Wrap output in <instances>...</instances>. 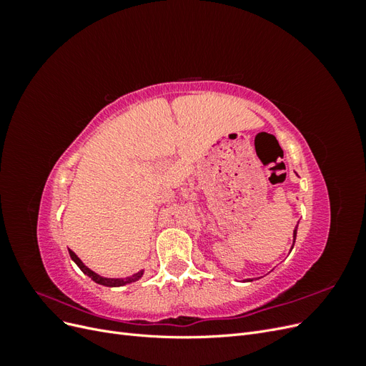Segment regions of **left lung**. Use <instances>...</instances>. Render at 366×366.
Listing matches in <instances>:
<instances>
[{"label": "left lung", "instance_id": "8db88e82", "mask_svg": "<svg viewBox=\"0 0 366 366\" xmlns=\"http://www.w3.org/2000/svg\"><path fill=\"white\" fill-rule=\"evenodd\" d=\"M296 229H297V226H296ZM296 229L293 230V244H295V239H296Z\"/></svg>", "mask_w": 366, "mask_h": 366}]
</instances>
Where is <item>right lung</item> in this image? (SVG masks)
Returning <instances> with one entry per match:
<instances>
[{"label": "right lung", "mask_w": 366, "mask_h": 366, "mask_svg": "<svg viewBox=\"0 0 366 366\" xmlns=\"http://www.w3.org/2000/svg\"><path fill=\"white\" fill-rule=\"evenodd\" d=\"M70 257H71V259L77 264V267H79L85 274L90 276V278H92L94 282L101 284V285H107V287H119V285H125V284H129V282H134V281L140 280L142 274H143V270H142V272H139V273L127 276V278H117V280H116V278H104V276H99L97 273H94L93 270L88 269L86 265H85L79 258H77V254H76L74 252H71V250H70Z\"/></svg>", "instance_id": "1"}]
</instances>
